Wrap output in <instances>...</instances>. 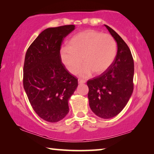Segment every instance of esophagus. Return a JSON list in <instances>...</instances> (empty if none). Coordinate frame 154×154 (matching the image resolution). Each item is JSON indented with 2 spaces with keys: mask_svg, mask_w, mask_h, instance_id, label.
Returning <instances> with one entry per match:
<instances>
[{
  "mask_svg": "<svg viewBox=\"0 0 154 154\" xmlns=\"http://www.w3.org/2000/svg\"><path fill=\"white\" fill-rule=\"evenodd\" d=\"M78 83H79V84H82V83H85V81L83 80V79H78Z\"/></svg>",
  "mask_w": 154,
  "mask_h": 154,
  "instance_id": "1",
  "label": "esophagus"
}]
</instances>
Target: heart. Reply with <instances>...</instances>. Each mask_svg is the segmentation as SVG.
<instances>
[{
  "instance_id": "1",
  "label": "heart",
  "mask_w": 154,
  "mask_h": 154,
  "mask_svg": "<svg viewBox=\"0 0 154 154\" xmlns=\"http://www.w3.org/2000/svg\"><path fill=\"white\" fill-rule=\"evenodd\" d=\"M117 45L113 36L96 30H87L75 35L69 47L61 49L62 62L70 72L74 74L83 62L85 64L78 73L88 77L93 72L100 75L106 71L116 56Z\"/></svg>"
}]
</instances>
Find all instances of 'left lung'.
Masks as SVG:
<instances>
[{
  "mask_svg": "<svg viewBox=\"0 0 154 154\" xmlns=\"http://www.w3.org/2000/svg\"><path fill=\"white\" fill-rule=\"evenodd\" d=\"M118 44L114 61L106 71L88 80V100L96 116L110 119L123 110L134 89V60L128 46L116 31L105 25Z\"/></svg>",
  "mask_w": 154,
  "mask_h": 154,
  "instance_id": "8db88e82",
  "label": "left lung"
}]
</instances>
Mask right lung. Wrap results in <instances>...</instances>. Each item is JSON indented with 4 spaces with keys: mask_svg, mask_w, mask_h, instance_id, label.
I'll use <instances>...</instances> for the list:
<instances>
[{
    "mask_svg": "<svg viewBox=\"0 0 154 154\" xmlns=\"http://www.w3.org/2000/svg\"><path fill=\"white\" fill-rule=\"evenodd\" d=\"M74 25L49 28L28 48L24 60L23 85L36 113L49 122L60 121L69 111V100L78 81L62 63L60 46Z\"/></svg>",
    "mask_w": 154,
    "mask_h": 154,
    "instance_id": "right-lung-1",
    "label": "right lung"
}]
</instances>
